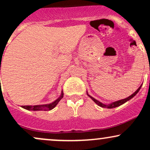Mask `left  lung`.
<instances>
[{
    "mask_svg": "<svg viewBox=\"0 0 150 150\" xmlns=\"http://www.w3.org/2000/svg\"><path fill=\"white\" fill-rule=\"evenodd\" d=\"M140 88H139L138 89H137V90L136 91V92H135V93H134V94H132V96H130V97H128V98H127V99H124V100H120V101H118V102H114V103H113V104H111V105H109V106H107V108H116V107H118V106H120V105H122V104H125V102H127V101H128L129 100H130V99H131L132 98H133L134 97H135V96L136 95V94H137V92H139V90H140ZM91 99H92V100L94 101V102H95L96 104H97L98 105V106H101V107H103V108H104V107H106V105L102 104H101V103L99 102V101H97V100H95V99H93V98H92V97H91Z\"/></svg>",
    "mask_w": 150,
    "mask_h": 150,
    "instance_id": "left-lung-1",
    "label": "left lung"
}]
</instances>
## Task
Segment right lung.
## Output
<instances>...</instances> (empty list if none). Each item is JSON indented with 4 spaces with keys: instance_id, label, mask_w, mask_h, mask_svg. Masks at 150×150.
Here are the masks:
<instances>
[{
    "instance_id": "obj_1",
    "label": "right lung",
    "mask_w": 150,
    "mask_h": 150,
    "mask_svg": "<svg viewBox=\"0 0 150 150\" xmlns=\"http://www.w3.org/2000/svg\"><path fill=\"white\" fill-rule=\"evenodd\" d=\"M1 68V67H0ZM1 70V69H0ZM63 92H62V94L61 96V97L59 98V99H58L57 100L55 101L54 103H53L51 105H49V106H47L46 107H43V106H24V108H25V109L27 110H29V111H50V110L53 109V108L56 107V106L58 104V102H59L61 100V99L63 98Z\"/></svg>"
}]
</instances>
